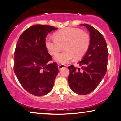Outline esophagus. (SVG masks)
I'll list each match as a JSON object with an SVG mask.
<instances>
[{
	"label": "esophagus",
	"mask_w": 121,
	"mask_h": 121,
	"mask_svg": "<svg viewBox=\"0 0 121 121\" xmlns=\"http://www.w3.org/2000/svg\"><path fill=\"white\" fill-rule=\"evenodd\" d=\"M58 67H59V70H61V69L62 68H63V67H66V65H65V64H59Z\"/></svg>",
	"instance_id": "1"
}]
</instances>
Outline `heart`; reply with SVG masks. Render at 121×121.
<instances>
[{
  "mask_svg": "<svg viewBox=\"0 0 121 121\" xmlns=\"http://www.w3.org/2000/svg\"><path fill=\"white\" fill-rule=\"evenodd\" d=\"M54 36L55 38L46 39L45 45L52 55H57L64 46L65 50L55 57L61 63L68 62L73 57L76 60L81 59L89 48L90 36L78 28L63 29L56 32Z\"/></svg>",
  "mask_w": 121,
  "mask_h": 121,
  "instance_id": "obj_1",
  "label": "heart"
}]
</instances>
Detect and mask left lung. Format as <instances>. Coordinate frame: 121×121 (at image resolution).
Listing matches in <instances>:
<instances>
[{"mask_svg": "<svg viewBox=\"0 0 121 121\" xmlns=\"http://www.w3.org/2000/svg\"><path fill=\"white\" fill-rule=\"evenodd\" d=\"M85 26L90 32V45L86 55L78 63L81 69L73 65L68 67V82L71 89L78 95L91 93L102 81L107 69V44L102 34L92 26Z\"/></svg>", "mask_w": 121, "mask_h": 121, "instance_id": "8db88e82", "label": "left lung"}]
</instances>
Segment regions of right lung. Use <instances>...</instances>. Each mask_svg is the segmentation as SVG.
Segmentation results:
<instances>
[{
  "instance_id": "right-lung-1",
  "label": "right lung",
  "mask_w": 121,
  "mask_h": 121,
  "mask_svg": "<svg viewBox=\"0 0 121 121\" xmlns=\"http://www.w3.org/2000/svg\"><path fill=\"white\" fill-rule=\"evenodd\" d=\"M56 29L50 25L31 26L22 34L17 43L14 71L22 87L34 96L49 93L59 72L56 62L49 63L52 57L45 45L47 35Z\"/></svg>"
}]
</instances>
